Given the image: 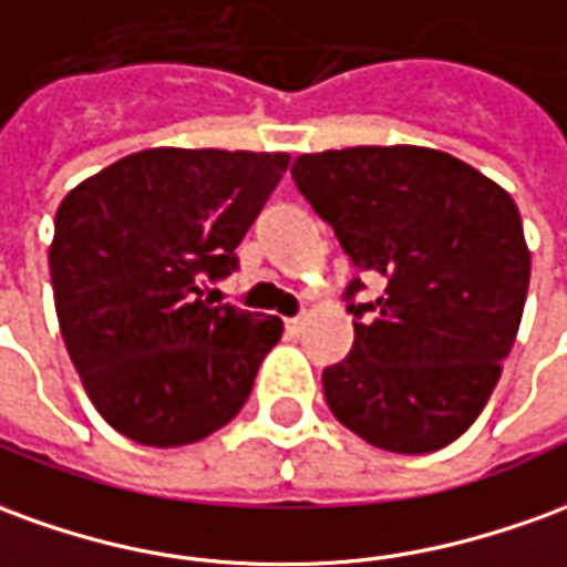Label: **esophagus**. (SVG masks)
Instances as JSON below:
<instances>
[{
	"label": "esophagus",
	"instance_id": "34e87169",
	"mask_svg": "<svg viewBox=\"0 0 567 567\" xmlns=\"http://www.w3.org/2000/svg\"><path fill=\"white\" fill-rule=\"evenodd\" d=\"M303 324H307V316H295V319H285V328H288L291 334H300V331H303Z\"/></svg>",
	"mask_w": 567,
	"mask_h": 567
}]
</instances>
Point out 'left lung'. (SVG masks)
I'll use <instances>...</instances> for the list:
<instances>
[{"label":"left lung","instance_id":"8db88e82","mask_svg":"<svg viewBox=\"0 0 567 567\" xmlns=\"http://www.w3.org/2000/svg\"><path fill=\"white\" fill-rule=\"evenodd\" d=\"M297 189L362 272L386 279L371 303L347 288L352 352L322 371L347 430L393 454L463 435L501 380L528 297L532 251L513 196L430 146L303 153Z\"/></svg>","mask_w":567,"mask_h":567}]
</instances>
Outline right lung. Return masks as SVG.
<instances>
[{
  "label": "right lung",
  "mask_w": 567,
  "mask_h": 567,
  "mask_svg": "<svg viewBox=\"0 0 567 567\" xmlns=\"http://www.w3.org/2000/svg\"><path fill=\"white\" fill-rule=\"evenodd\" d=\"M288 153L141 150L63 196L49 248L63 343L91 405L150 449L193 445L251 393L282 319L212 307Z\"/></svg>",
  "instance_id": "right-lung-1"
}]
</instances>
